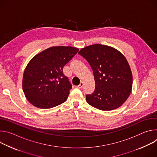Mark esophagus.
I'll return each mask as SVG.
<instances>
[{
	"label": "esophagus",
	"instance_id": "34e87169",
	"mask_svg": "<svg viewBox=\"0 0 157 157\" xmlns=\"http://www.w3.org/2000/svg\"><path fill=\"white\" fill-rule=\"evenodd\" d=\"M83 86H84V83H83V82H81L79 84V85L77 86L76 87H77L78 88H79V89H81V88H82Z\"/></svg>",
	"mask_w": 157,
	"mask_h": 157
}]
</instances>
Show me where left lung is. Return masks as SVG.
<instances>
[{
	"label": "left lung",
	"instance_id": "left-lung-1",
	"mask_svg": "<svg viewBox=\"0 0 157 157\" xmlns=\"http://www.w3.org/2000/svg\"><path fill=\"white\" fill-rule=\"evenodd\" d=\"M85 58L93 71L95 89L86 96V101L102 110L121 106L128 98L132 87V75L124 56L116 49L95 44L78 53Z\"/></svg>",
	"mask_w": 157,
	"mask_h": 157
}]
</instances>
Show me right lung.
Instances as JSON below:
<instances>
[{
    "label": "right lung",
    "instance_id": "right-lung-1",
    "mask_svg": "<svg viewBox=\"0 0 157 157\" xmlns=\"http://www.w3.org/2000/svg\"><path fill=\"white\" fill-rule=\"evenodd\" d=\"M78 51L71 47H53L30 60L24 73L22 86L32 105L45 109L67 100L72 85L63 69Z\"/></svg>",
    "mask_w": 157,
    "mask_h": 157
}]
</instances>
